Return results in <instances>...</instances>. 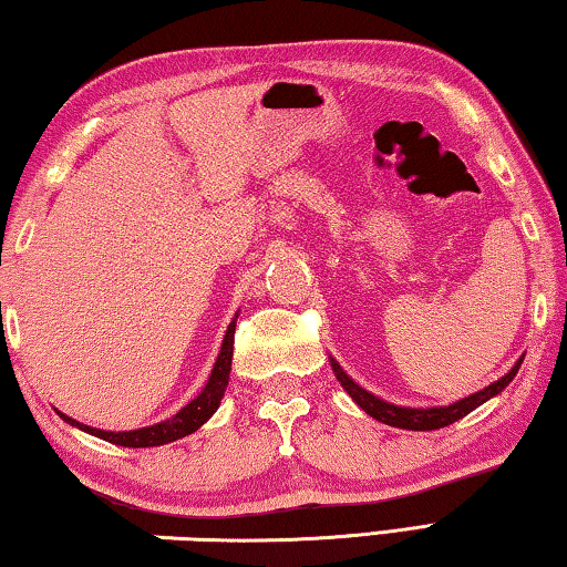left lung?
Returning <instances> with one entry per match:
<instances>
[{
    "label": "left lung",
    "mask_w": 567,
    "mask_h": 567,
    "mask_svg": "<svg viewBox=\"0 0 567 567\" xmlns=\"http://www.w3.org/2000/svg\"><path fill=\"white\" fill-rule=\"evenodd\" d=\"M520 364H523V358L513 364V370L507 372V375H503L501 380L493 382V385H487L485 390L475 392V395H470L465 400H457L447 408H422V410H417V408H398V405H390V402L380 400L375 395H370L368 390L354 385V382L348 375H344L342 368L334 360H332V370H334V378H338L342 382V388L348 390V395L354 402H358V405L364 412H368L370 417L385 422V425H392V427H402V430H440V427L453 425L455 420L465 417L467 412H473L475 408L483 405V402L495 398L497 392H503L513 382L515 372L520 370Z\"/></svg>",
    "instance_id": "1"
}]
</instances>
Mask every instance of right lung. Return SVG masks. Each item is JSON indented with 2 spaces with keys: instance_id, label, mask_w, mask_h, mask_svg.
I'll list each match as a JSON object with an SVG mask.
<instances>
[{
  "instance_id": "obj_1",
  "label": "right lung",
  "mask_w": 567,
  "mask_h": 567,
  "mask_svg": "<svg viewBox=\"0 0 567 567\" xmlns=\"http://www.w3.org/2000/svg\"><path fill=\"white\" fill-rule=\"evenodd\" d=\"M237 320V318H235ZM235 320L229 322L227 334L223 340V350L217 354V362L213 368V375H209L205 390L189 402L187 408H182L175 417H169L165 422H157L152 427H140V430H130V433H107V430H94L90 425H82L66 415H60L70 422V425L84 430L94 437L107 440V443L122 445V447H155V445H165L172 443V440H179L185 435H192L199 425L213 417V412L219 408V400H223L225 390H227V380H229V370H233V350H235Z\"/></svg>"
}]
</instances>
